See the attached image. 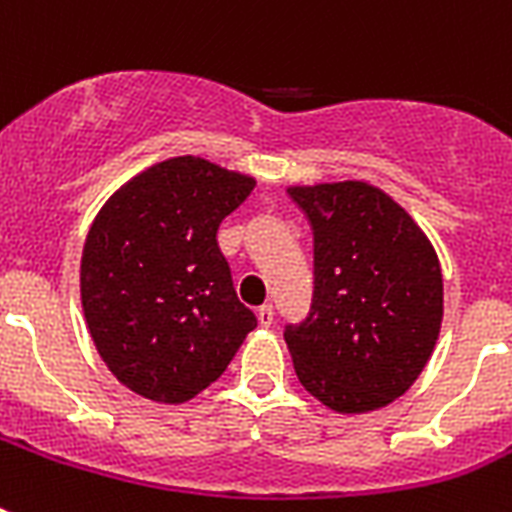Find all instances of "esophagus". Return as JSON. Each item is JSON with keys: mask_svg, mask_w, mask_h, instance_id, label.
<instances>
[{"mask_svg": "<svg viewBox=\"0 0 512 512\" xmlns=\"http://www.w3.org/2000/svg\"><path fill=\"white\" fill-rule=\"evenodd\" d=\"M257 321H260V327H271V324H273V305H260V308H257Z\"/></svg>", "mask_w": 512, "mask_h": 512, "instance_id": "obj_1", "label": "esophagus"}]
</instances>
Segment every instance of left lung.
Listing matches in <instances>:
<instances>
[{
  "label": "left lung",
  "mask_w": 512,
  "mask_h": 512,
  "mask_svg": "<svg viewBox=\"0 0 512 512\" xmlns=\"http://www.w3.org/2000/svg\"><path fill=\"white\" fill-rule=\"evenodd\" d=\"M289 196L313 231L311 311L284 327L297 380L335 412L388 406L436 348V252L406 209L369 183L295 185Z\"/></svg>",
  "instance_id": "1"
}]
</instances>
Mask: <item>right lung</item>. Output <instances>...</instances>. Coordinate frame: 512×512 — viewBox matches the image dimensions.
Instances as JSON below:
<instances>
[{"label":"right lung","mask_w":512,"mask_h":512,"mask_svg":"<svg viewBox=\"0 0 512 512\" xmlns=\"http://www.w3.org/2000/svg\"><path fill=\"white\" fill-rule=\"evenodd\" d=\"M255 177L199 156L148 167L106 201L82 252V308L100 358L138 396L183 404L225 372L255 313L217 228Z\"/></svg>","instance_id":"obj_1"}]
</instances>
